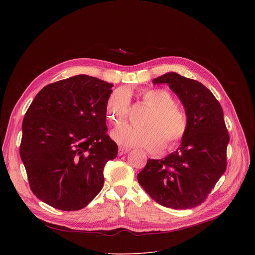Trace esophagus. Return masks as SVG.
<instances>
[{
    "label": "esophagus",
    "instance_id": "34e87169",
    "mask_svg": "<svg viewBox=\"0 0 255 255\" xmlns=\"http://www.w3.org/2000/svg\"><path fill=\"white\" fill-rule=\"evenodd\" d=\"M129 148H126V147H119L118 148V155H123V154H125V153H127V152H129Z\"/></svg>",
    "mask_w": 255,
    "mask_h": 255
}]
</instances>
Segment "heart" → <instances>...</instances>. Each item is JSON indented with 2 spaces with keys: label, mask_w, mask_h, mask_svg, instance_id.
Here are the masks:
<instances>
[{
  "label": "heart",
  "mask_w": 255,
  "mask_h": 255,
  "mask_svg": "<svg viewBox=\"0 0 255 255\" xmlns=\"http://www.w3.org/2000/svg\"><path fill=\"white\" fill-rule=\"evenodd\" d=\"M143 102L151 110L144 121V128L119 125L111 136L123 146L142 147L152 152L159 151L166 142L172 148L184 139L189 128V120L183 109L175 105L172 95L163 89L145 90L141 94ZM130 94L124 88L111 93L106 103L107 118L113 123L124 121L129 114Z\"/></svg>",
  "instance_id": "b5f03b06"
}]
</instances>
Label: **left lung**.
Returning <instances> with one entry per match:
<instances>
[{"instance_id": "8db88e82", "label": "left lung", "mask_w": 255, "mask_h": 255, "mask_svg": "<svg viewBox=\"0 0 255 255\" xmlns=\"http://www.w3.org/2000/svg\"><path fill=\"white\" fill-rule=\"evenodd\" d=\"M167 84L184 105L189 120L178 148L161 159H148L137 174L156 203L175 210L201 205L226 170L229 135L222 107L203 84L166 72L152 81Z\"/></svg>"}]
</instances>
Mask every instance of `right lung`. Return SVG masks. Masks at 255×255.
<instances>
[{
    "label": "right lung",
    "mask_w": 255,
    "mask_h": 255,
    "mask_svg": "<svg viewBox=\"0 0 255 255\" xmlns=\"http://www.w3.org/2000/svg\"><path fill=\"white\" fill-rule=\"evenodd\" d=\"M112 84L79 75L44 87L22 124L20 156L33 194L62 211L86 207L102 190L117 144L106 132Z\"/></svg>",
    "instance_id": "1"
}]
</instances>
